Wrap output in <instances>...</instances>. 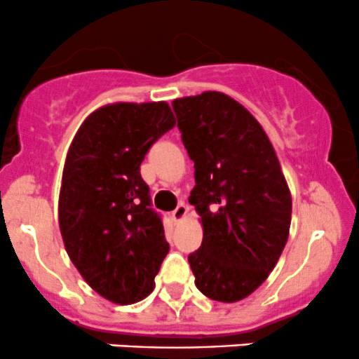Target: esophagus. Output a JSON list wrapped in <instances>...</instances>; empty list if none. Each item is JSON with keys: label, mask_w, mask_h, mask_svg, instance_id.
<instances>
[{"label": "esophagus", "mask_w": 359, "mask_h": 359, "mask_svg": "<svg viewBox=\"0 0 359 359\" xmlns=\"http://www.w3.org/2000/svg\"><path fill=\"white\" fill-rule=\"evenodd\" d=\"M187 212H189V208H187V206L184 205V203H179V205H177V208L172 212L173 220H177V222H179V220H182L184 217L187 215Z\"/></svg>", "instance_id": "obj_1"}]
</instances>
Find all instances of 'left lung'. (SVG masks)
<instances>
[{"label": "left lung", "instance_id": "left-lung-1", "mask_svg": "<svg viewBox=\"0 0 359 359\" xmlns=\"http://www.w3.org/2000/svg\"><path fill=\"white\" fill-rule=\"evenodd\" d=\"M194 161L189 203L201 217V247L189 255L203 295L238 302L276 266L290 233L292 196L269 137L220 92L172 102Z\"/></svg>", "mask_w": 359, "mask_h": 359}]
</instances>
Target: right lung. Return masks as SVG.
<instances>
[{
	"mask_svg": "<svg viewBox=\"0 0 359 359\" xmlns=\"http://www.w3.org/2000/svg\"><path fill=\"white\" fill-rule=\"evenodd\" d=\"M175 126L166 102H116L83 121L67 151L59 226L69 259L99 295L126 306L154 288L170 245L140 163Z\"/></svg>",
	"mask_w": 359,
	"mask_h": 359,
	"instance_id": "add662e5",
	"label": "right lung"
}]
</instances>
